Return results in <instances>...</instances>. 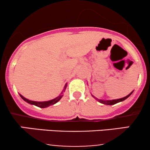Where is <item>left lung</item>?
<instances>
[{"label":"left lung","mask_w":150,"mask_h":150,"mask_svg":"<svg viewBox=\"0 0 150 150\" xmlns=\"http://www.w3.org/2000/svg\"><path fill=\"white\" fill-rule=\"evenodd\" d=\"M132 92H133V91H132V92H130V94H129L128 96H126V97H123V98H121V99H113V100H102V99H97V98H95V97H94V96H93V95H92V97H94V98H95V99H97V100L98 101H99V102L101 103V104H106V105H113V104H117V103H118V102H120V101H124L125 99H126L127 98L129 97H130V95H131V94H132Z\"/></svg>","instance_id":"left-lung-1"}]
</instances>
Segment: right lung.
Wrapping results in <instances>:
<instances>
[{
  "label": "right lung",
  "mask_w": 150,
  "mask_h": 150,
  "mask_svg": "<svg viewBox=\"0 0 150 150\" xmlns=\"http://www.w3.org/2000/svg\"><path fill=\"white\" fill-rule=\"evenodd\" d=\"M66 87H67V85H66V84H65L63 91L65 90V89H66ZM63 92H62L61 95L58 96V97L55 98V99H52V100L47 101H31V100H29V99H26V98L24 97L23 96H22L21 94H20V97H21V98H22V99H23L24 101H25L26 102L29 103V104L35 105V106H38V107H40V108H46V107H48V106H51V105L55 104H56V103H57L58 101L61 99L62 97H63V95H62V94H63Z\"/></svg>",
  "instance_id": "add662e5"
}]
</instances>
